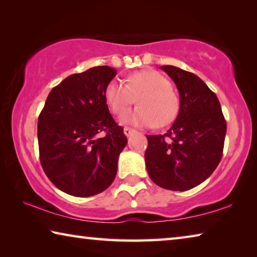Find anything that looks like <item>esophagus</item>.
I'll list each match as a JSON object with an SVG mask.
<instances>
[{
  "mask_svg": "<svg viewBox=\"0 0 257 257\" xmlns=\"http://www.w3.org/2000/svg\"><path fill=\"white\" fill-rule=\"evenodd\" d=\"M123 133H124L125 136L129 137V136H132V135H134V134H135V130H134V129H132V128L124 127V128H123Z\"/></svg>",
  "mask_w": 257,
  "mask_h": 257,
  "instance_id": "34e87169",
  "label": "esophagus"
}]
</instances>
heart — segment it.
<instances>
[{
  "label": "heart",
  "mask_w": 257,
  "mask_h": 257,
  "mask_svg": "<svg viewBox=\"0 0 257 257\" xmlns=\"http://www.w3.org/2000/svg\"><path fill=\"white\" fill-rule=\"evenodd\" d=\"M104 97L114 114H120L136 98L138 107L120 116L122 124L135 127H165L177 118L180 101L170 81L155 70L132 73L122 81L113 79L105 87Z\"/></svg>",
  "instance_id": "b5f03b06"
}]
</instances>
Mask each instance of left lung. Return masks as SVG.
Segmentation results:
<instances>
[{"label": "left lung", "mask_w": 257, "mask_h": 257, "mask_svg": "<svg viewBox=\"0 0 257 257\" xmlns=\"http://www.w3.org/2000/svg\"><path fill=\"white\" fill-rule=\"evenodd\" d=\"M161 69L175 81L180 108L167 134L146 136V169L158 186L185 191L205 181L220 163L227 122L216 95L201 78L173 66Z\"/></svg>", "instance_id": "1"}]
</instances>
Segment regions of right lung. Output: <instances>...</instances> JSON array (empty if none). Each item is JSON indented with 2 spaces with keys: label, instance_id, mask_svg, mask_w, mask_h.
Wrapping results in <instances>:
<instances>
[{
  "label": "right lung",
  "instance_id": "right-lung-1",
  "mask_svg": "<svg viewBox=\"0 0 257 257\" xmlns=\"http://www.w3.org/2000/svg\"><path fill=\"white\" fill-rule=\"evenodd\" d=\"M116 71L94 67L67 77L51 90L37 124L43 170L66 194L88 197L114 180L119 155L127 145L104 97ZM103 131L104 136L99 137Z\"/></svg>",
  "mask_w": 257,
  "mask_h": 257
}]
</instances>
